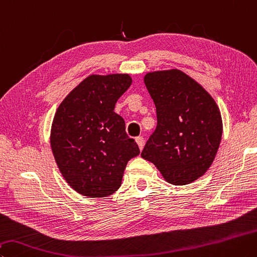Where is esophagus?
<instances>
[{
  "instance_id": "34e87169",
  "label": "esophagus",
  "mask_w": 257,
  "mask_h": 257,
  "mask_svg": "<svg viewBox=\"0 0 257 257\" xmlns=\"http://www.w3.org/2000/svg\"><path fill=\"white\" fill-rule=\"evenodd\" d=\"M136 143H137V145H138V147H139V149H142L144 148V144H145V141H144V138L143 137H137L136 138Z\"/></svg>"
}]
</instances>
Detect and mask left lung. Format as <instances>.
<instances>
[{"mask_svg":"<svg viewBox=\"0 0 257 257\" xmlns=\"http://www.w3.org/2000/svg\"><path fill=\"white\" fill-rule=\"evenodd\" d=\"M145 85L156 106L157 127L142 152L165 181L192 183L216 157L222 120L216 101L180 69L147 73Z\"/></svg>","mask_w":257,"mask_h":257,"instance_id":"left-lung-1","label":"left lung"}]
</instances>
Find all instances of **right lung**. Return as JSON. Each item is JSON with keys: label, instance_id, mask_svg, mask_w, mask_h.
<instances>
[{"label": "right lung", "instance_id": "obj_1", "mask_svg": "<svg viewBox=\"0 0 257 257\" xmlns=\"http://www.w3.org/2000/svg\"><path fill=\"white\" fill-rule=\"evenodd\" d=\"M128 74L93 75L68 93L56 111L50 147L65 181L77 193L104 198L120 188L127 163L139 148L114 112L132 85Z\"/></svg>", "mask_w": 257, "mask_h": 257}]
</instances>
